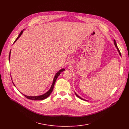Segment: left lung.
I'll return each mask as SVG.
<instances>
[{
  "label": "left lung",
  "instance_id": "obj_1",
  "mask_svg": "<svg viewBox=\"0 0 129 129\" xmlns=\"http://www.w3.org/2000/svg\"><path fill=\"white\" fill-rule=\"evenodd\" d=\"M114 45H115V47H116V49H117V51H118V53H119V55L120 56H121V53H120V51H119V49H118V47H117V44H116V41H115V40H114ZM75 94H76V96L78 97V98H79V99H80L81 100H84V101H86V100H84V99H82V98H81L80 96H79L76 92H75Z\"/></svg>",
  "mask_w": 129,
  "mask_h": 129
}]
</instances>
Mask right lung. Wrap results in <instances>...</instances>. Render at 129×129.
<instances>
[{
    "instance_id": "1",
    "label": "right lung",
    "mask_w": 129,
    "mask_h": 129,
    "mask_svg": "<svg viewBox=\"0 0 129 129\" xmlns=\"http://www.w3.org/2000/svg\"><path fill=\"white\" fill-rule=\"evenodd\" d=\"M25 29H24L23 30H22L21 32H20V33L19 34V35H18V37L17 38V39L15 40V41H14V43L13 44H14L16 42V41L19 39V38H20V37L21 36V35L22 34V33H23V31ZM11 50H10V54H9V61H10V56H11ZM65 70V69L64 68H63V69H61V70H60L59 71H58L56 73V75H55V76H54V78H53V82H52V85H51V87H50V88L46 92V93H44L43 94H42V95H38V96H27V95H24V94H23V93H22L25 97H26L27 99H29V100H35V101H40V100H45V99H46V98H47L50 95V94H51V93L52 92V90H53V87H54V84H55V83H56V80L57 79V78H58V77L59 76V75L61 74V73L62 72H63V71H64ZM12 82H13V83L14 84V83H13V82L12 81ZM14 86H15V85H14ZM16 87V86H15Z\"/></svg>"
}]
</instances>
